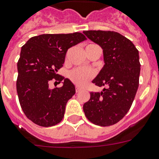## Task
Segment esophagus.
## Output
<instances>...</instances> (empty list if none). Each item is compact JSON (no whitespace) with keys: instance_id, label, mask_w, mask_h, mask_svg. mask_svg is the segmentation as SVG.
<instances>
[{"instance_id":"1","label":"esophagus","mask_w":159,"mask_h":159,"mask_svg":"<svg viewBox=\"0 0 159 159\" xmlns=\"http://www.w3.org/2000/svg\"><path fill=\"white\" fill-rule=\"evenodd\" d=\"M81 91H82V89H81L80 88H79V87H76V88H75V92H76V93H79V92H81Z\"/></svg>"}]
</instances>
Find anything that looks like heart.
Wrapping results in <instances>:
<instances>
[{
	"instance_id": "b5f03b06",
	"label": "heart",
	"mask_w": 159,
	"mask_h": 159,
	"mask_svg": "<svg viewBox=\"0 0 159 159\" xmlns=\"http://www.w3.org/2000/svg\"><path fill=\"white\" fill-rule=\"evenodd\" d=\"M94 45V44H90ZM96 75L94 69L90 67H76L69 73V79L79 87H84Z\"/></svg>"
}]
</instances>
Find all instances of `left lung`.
Wrapping results in <instances>:
<instances>
[{"label":"left lung","mask_w":159,"mask_h":159,"mask_svg":"<svg viewBox=\"0 0 159 159\" xmlns=\"http://www.w3.org/2000/svg\"><path fill=\"white\" fill-rule=\"evenodd\" d=\"M87 37L102 48L104 66L92 81L96 86H107L101 92H91L84 104L90 122L108 127L120 121L130 110L139 84V51L134 43L119 32L89 30Z\"/></svg>","instance_id":"8db88e82"}]
</instances>
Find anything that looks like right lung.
I'll list each match as a JSON object with an SVG mask.
<instances>
[{"mask_svg": "<svg viewBox=\"0 0 159 159\" xmlns=\"http://www.w3.org/2000/svg\"><path fill=\"white\" fill-rule=\"evenodd\" d=\"M85 40L81 32L42 34L30 38L21 48L16 92L24 113L32 122L45 127L61 122L75 88L68 79L57 78V72L63 67L68 48ZM52 78L64 81L63 86L50 89L48 84Z\"/></svg>", "mask_w": 159, "mask_h": 159, "instance_id": "1", "label": "right lung"}]
</instances>
